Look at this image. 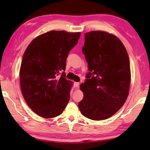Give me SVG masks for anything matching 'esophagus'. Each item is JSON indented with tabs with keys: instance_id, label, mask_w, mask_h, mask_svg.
Instances as JSON below:
<instances>
[{
	"instance_id": "1",
	"label": "esophagus",
	"mask_w": 150,
	"mask_h": 150,
	"mask_svg": "<svg viewBox=\"0 0 150 150\" xmlns=\"http://www.w3.org/2000/svg\"><path fill=\"white\" fill-rule=\"evenodd\" d=\"M74 86H75V87H79V83H78V82H75L74 83Z\"/></svg>"
}]
</instances>
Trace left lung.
<instances>
[{
    "label": "left lung",
    "mask_w": 150,
    "mask_h": 150,
    "mask_svg": "<svg viewBox=\"0 0 150 150\" xmlns=\"http://www.w3.org/2000/svg\"><path fill=\"white\" fill-rule=\"evenodd\" d=\"M82 52L89 72L80 86L84 96L79 108L91 120H105L123 106L128 96L131 73L128 53L117 37L101 31L85 33Z\"/></svg>",
    "instance_id": "obj_1"
}]
</instances>
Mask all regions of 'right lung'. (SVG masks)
I'll list each match as a JSON object with an SVG mask.
<instances>
[{
	"instance_id": "add662e5",
	"label": "right lung",
	"mask_w": 150,
	"mask_h": 150,
	"mask_svg": "<svg viewBox=\"0 0 150 150\" xmlns=\"http://www.w3.org/2000/svg\"><path fill=\"white\" fill-rule=\"evenodd\" d=\"M80 35V32L52 30L35 38L25 51L20 87L28 105L40 116H59L69 103L72 82L65 78L66 59Z\"/></svg>"
}]
</instances>
